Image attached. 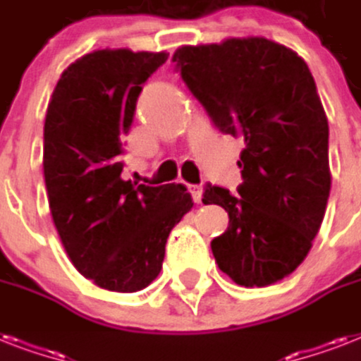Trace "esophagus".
Listing matches in <instances>:
<instances>
[{
  "mask_svg": "<svg viewBox=\"0 0 361 361\" xmlns=\"http://www.w3.org/2000/svg\"><path fill=\"white\" fill-rule=\"evenodd\" d=\"M189 192H191V197L195 202H202V185H189Z\"/></svg>",
  "mask_w": 361,
  "mask_h": 361,
  "instance_id": "1",
  "label": "esophagus"
}]
</instances>
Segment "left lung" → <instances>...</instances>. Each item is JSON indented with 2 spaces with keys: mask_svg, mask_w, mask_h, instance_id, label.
<instances>
[{
  "mask_svg": "<svg viewBox=\"0 0 361 361\" xmlns=\"http://www.w3.org/2000/svg\"><path fill=\"white\" fill-rule=\"evenodd\" d=\"M172 61L215 127L245 142L238 195L204 189L202 202L228 214L215 262L241 286L277 283L307 257L330 197V129L313 75L264 37L181 47Z\"/></svg>",
  "mask_w": 361,
  "mask_h": 361,
  "instance_id": "1",
  "label": "left lung"
}]
</instances>
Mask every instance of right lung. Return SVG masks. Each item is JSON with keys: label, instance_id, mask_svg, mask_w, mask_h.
Segmentation results:
<instances>
[{"label": "right lung", "instance_id": "obj_1", "mask_svg": "<svg viewBox=\"0 0 361 361\" xmlns=\"http://www.w3.org/2000/svg\"><path fill=\"white\" fill-rule=\"evenodd\" d=\"M166 59L95 50L61 73L48 103L42 170L54 225L75 268L112 292L142 290L157 277L170 231L192 208L181 183L121 180L136 99Z\"/></svg>", "mask_w": 361, "mask_h": 361}]
</instances>
